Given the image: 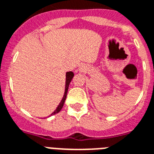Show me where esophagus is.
I'll return each instance as SVG.
<instances>
[{"instance_id": "34e87169", "label": "esophagus", "mask_w": 154, "mask_h": 154, "mask_svg": "<svg viewBox=\"0 0 154 154\" xmlns=\"http://www.w3.org/2000/svg\"><path fill=\"white\" fill-rule=\"evenodd\" d=\"M83 70V68H82V67H80L79 68V71H82Z\"/></svg>"}]
</instances>
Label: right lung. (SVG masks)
Returning <instances> with one entry per match:
<instances>
[{
  "label": "right lung",
  "mask_w": 154,
  "mask_h": 154,
  "mask_svg": "<svg viewBox=\"0 0 154 154\" xmlns=\"http://www.w3.org/2000/svg\"><path fill=\"white\" fill-rule=\"evenodd\" d=\"M74 77V73L72 72H67L66 75H65V87H64V96H63L62 99H61V102L58 104V106L57 107V108L55 109V111H54L52 114H51L50 116L54 115H56L59 111H61V109H62L63 106H64V101L66 100V97H67V93H68V86H69V84H70L71 81Z\"/></svg>",
  "instance_id": "right-lung-1"
}]
</instances>
